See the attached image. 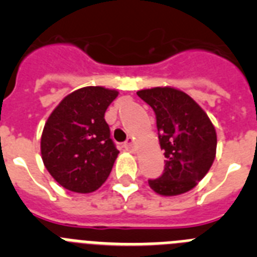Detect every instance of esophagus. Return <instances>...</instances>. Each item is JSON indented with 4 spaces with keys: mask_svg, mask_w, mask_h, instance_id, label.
<instances>
[{
    "mask_svg": "<svg viewBox=\"0 0 257 257\" xmlns=\"http://www.w3.org/2000/svg\"><path fill=\"white\" fill-rule=\"evenodd\" d=\"M124 149H127V151H134L135 149V142H134V138H128L127 139V142L123 144Z\"/></svg>",
    "mask_w": 257,
    "mask_h": 257,
    "instance_id": "obj_1",
    "label": "esophagus"
}]
</instances>
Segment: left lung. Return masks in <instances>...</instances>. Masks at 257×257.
Masks as SVG:
<instances>
[{
    "label": "left lung",
    "mask_w": 257,
    "mask_h": 257,
    "mask_svg": "<svg viewBox=\"0 0 257 257\" xmlns=\"http://www.w3.org/2000/svg\"><path fill=\"white\" fill-rule=\"evenodd\" d=\"M136 94L156 113L165 171L149 180L161 196L187 193L205 178L216 156V130L206 112L192 97L175 87H153Z\"/></svg>",
    "instance_id": "8db88e82"
}]
</instances>
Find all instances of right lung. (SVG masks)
Instances as JSON below:
<instances>
[{"label":"right lung","instance_id":"1","mask_svg":"<svg viewBox=\"0 0 257 257\" xmlns=\"http://www.w3.org/2000/svg\"><path fill=\"white\" fill-rule=\"evenodd\" d=\"M117 90L87 86L67 95L45 123L41 156L45 167L70 192L91 193L105 183L119 152L104 114Z\"/></svg>","mask_w":257,"mask_h":257}]
</instances>
